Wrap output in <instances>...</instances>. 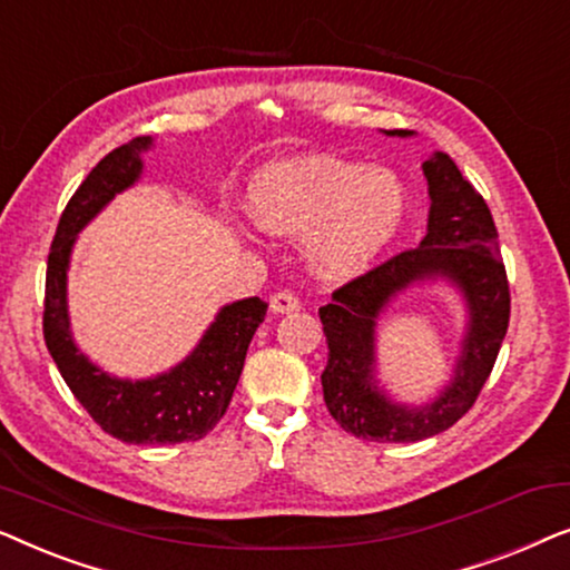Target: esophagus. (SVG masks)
I'll return each mask as SVG.
<instances>
[{
  "label": "esophagus",
  "instance_id": "esophagus-1",
  "mask_svg": "<svg viewBox=\"0 0 570 570\" xmlns=\"http://www.w3.org/2000/svg\"><path fill=\"white\" fill-rule=\"evenodd\" d=\"M298 308H301L298 295H293L291 291L275 293L269 298V311H272V314H293V311H298Z\"/></svg>",
  "mask_w": 570,
  "mask_h": 570
}]
</instances>
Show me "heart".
Masks as SVG:
<instances>
[{
	"label": "heart",
	"instance_id": "heart-1",
	"mask_svg": "<svg viewBox=\"0 0 570 570\" xmlns=\"http://www.w3.org/2000/svg\"><path fill=\"white\" fill-rule=\"evenodd\" d=\"M407 205L394 170L332 155L267 163L246 186L252 220L275 236H303L308 267L324 279L368 269L402 230Z\"/></svg>",
	"mask_w": 570,
	"mask_h": 570
}]
</instances>
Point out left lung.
I'll list each match as a JSON object with an SVG mask.
<instances>
[{"label": "left lung", "mask_w": 570, "mask_h": 570, "mask_svg": "<svg viewBox=\"0 0 570 570\" xmlns=\"http://www.w3.org/2000/svg\"><path fill=\"white\" fill-rule=\"evenodd\" d=\"M384 135L412 137L415 131L384 129ZM423 174L431 213L420 246L342 285L332 303L318 308L330 345L322 373L326 410L347 433L365 441L410 443L449 431L478 400L509 330V279L485 199L446 153H433ZM439 278L455 287L468 311L455 373L433 401L396 403L375 373L377 318L410 286Z\"/></svg>", "instance_id": "8db88e82"}]
</instances>
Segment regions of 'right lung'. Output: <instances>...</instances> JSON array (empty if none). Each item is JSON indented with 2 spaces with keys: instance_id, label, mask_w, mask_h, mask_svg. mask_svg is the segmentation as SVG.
<instances>
[{
  "instance_id": "obj_1",
  "label": "right lung",
  "mask_w": 570,
  "mask_h": 570,
  "mask_svg": "<svg viewBox=\"0 0 570 570\" xmlns=\"http://www.w3.org/2000/svg\"><path fill=\"white\" fill-rule=\"evenodd\" d=\"M153 142L147 135L116 147L67 202L49 252L43 301L46 347L77 402L114 439L142 446L199 441L213 431L228 410L246 350L267 314V303L259 298L228 303L181 363L150 379L114 376L77 347L67 306V272L75 240L116 194L139 181L145 170L142 155L153 150Z\"/></svg>"
}]
</instances>
